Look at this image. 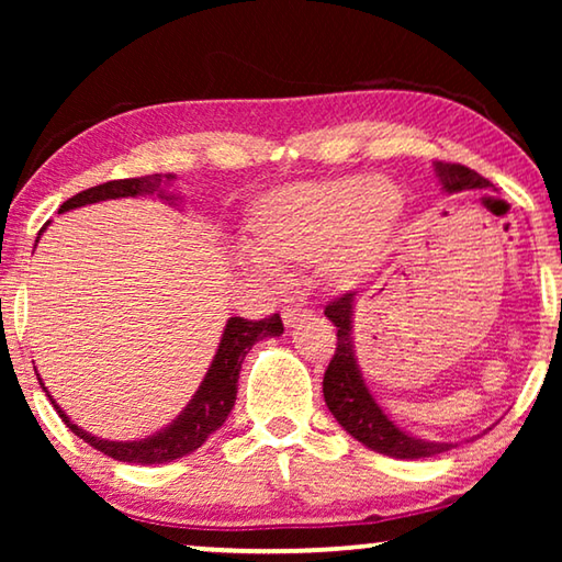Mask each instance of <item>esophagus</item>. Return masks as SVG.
Instances as JSON below:
<instances>
[{
  "instance_id": "esophagus-1",
  "label": "esophagus",
  "mask_w": 562,
  "mask_h": 562,
  "mask_svg": "<svg viewBox=\"0 0 562 562\" xmlns=\"http://www.w3.org/2000/svg\"><path fill=\"white\" fill-rule=\"evenodd\" d=\"M312 312L307 307H302V304H290V307L282 310V322L288 327H297L302 319H310Z\"/></svg>"
}]
</instances>
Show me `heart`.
Returning a JSON list of instances; mask_svg holds the SVG:
<instances>
[{
  "mask_svg": "<svg viewBox=\"0 0 562 562\" xmlns=\"http://www.w3.org/2000/svg\"><path fill=\"white\" fill-rule=\"evenodd\" d=\"M404 195L386 178L341 176L270 190L247 215V243L265 268L288 272L317 262L325 278L351 284L392 252Z\"/></svg>",
  "mask_w": 562,
  "mask_h": 562,
  "instance_id": "b5f03b06",
  "label": "heart"
}]
</instances>
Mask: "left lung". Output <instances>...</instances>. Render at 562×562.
<instances>
[{"instance_id":"8db88e82","label":"left lung","mask_w":562,"mask_h":562,"mask_svg":"<svg viewBox=\"0 0 562 562\" xmlns=\"http://www.w3.org/2000/svg\"><path fill=\"white\" fill-rule=\"evenodd\" d=\"M434 170L446 193L491 188L488 178L479 176L475 170L461 164L434 160ZM355 302L357 294L345 292L325 307V317L337 327V349L325 372V382H322V392H325L329 412L335 414L341 429L364 443L367 449L392 456V459H429V456L449 451L451 443L414 439V436L398 429L392 418L384 414V408L376 404V398L369 394L364 376L359 372L355 345H351V312H355Z\"/></svg>"}]
</instances>
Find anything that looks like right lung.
Wrapping results in <instances>:
<instances>
[{"mask_svg":"<svg viewBox=\"0 0 562 562\" xmlns=\"http://www.w3.org/2000/svg\"><path fill=\"white\" fill-rule=\"evenodd\" d=\"M170 178L173 176L154 173V176H140V178L109 180V183L93 186L89 190L76 193L59 207V213L74 211V207H81V205L99 203V201H116V198H136V195H150V193H158L160 198H166V201H173V195H166L164 190H160ZM282 331L284 327H282L280 315L265 317L258 322L243 319V317L227 319L225 331L221 337V347L215 351L213 364L207 369L203 384L198 386V392L193 394V398H190L183 412L178 414L176 422L166 426V429H160L158 434L148 436V439H140V441L97 439V436H91L89 431L79 429V426H76L71 418L61 412V406L56 404L52 396L49 398L56 408V414L61 416V422L69 426L79 439L93 446L97 451L111 456V459L126 461V463H140V465L183 459V456L201 449L207 436L221 429L227 414L233 412L235 396H237V379H240V367L247 351L252 349L255 341H260L265 337H280ZM42 389L46 392L44 384Z\"/></svg>","mask_w":562,"mask_h":562,"instance_id":"right-lung-1","label":"right lung"}]
</instances>
